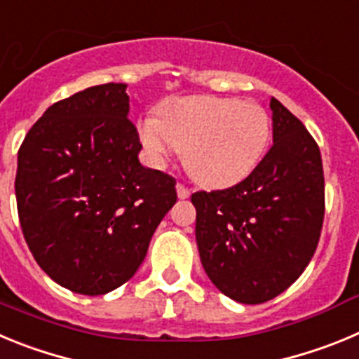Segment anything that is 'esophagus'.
<instances>
[{"label":"esophagus","instance_id":"esophagus-1","mask_svg":"<svg viewBox=\"0 0 359 359\" xmlns=\"http://www.w3.org/2000/svg\"><path fill=\"white\" fill-rule=\"evenodd\" d=\"M177 195H179L180 200H186V198H189L191 191H189V189H187L184 184H177Z\"/></svg>","mask_w":359,"mask_h":359}]
</instances>
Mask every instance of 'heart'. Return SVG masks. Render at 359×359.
I'll return each mask as SVG.
<instances>
[{
  "label": "heart",
  "mask_w": 359,
  "mask_h": 359,
  "mask_svg": "<svg viewBox=\"0 0 359 359\" xmlns=\"http://www.w3.org/2000/svg\"><path fill=\"white\" fill-rule=\"evenodd\" d=\"M137 137L151 166H166L184 150V166L200 186L224 189L243 182L259 166L272 121L256 102L187 96L164 103L161 116L144 114Z\"/></svg>",
  "instance_id": "1"
}]
</instances>
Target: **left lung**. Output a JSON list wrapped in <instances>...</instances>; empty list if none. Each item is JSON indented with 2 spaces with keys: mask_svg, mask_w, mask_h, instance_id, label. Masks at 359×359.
Listing matches in <instances>:
<instances>
[{
  "mask_svg": "<svg viewBox=\"0 0 359 359\" xmlns=\"http://www.w3.org/2000/svg\"><path fill=\"white\" fill-rule=\"evenodd\" d=\"M270 109L273 144L259 166L229 189L191 196L203 270L241 304L290 288L311 261L324 222L320 150L279 100Z\"/></svg>",
  "mask_w": 359,
  "mask_h": 359,
  "instance_id": "1",
  "label": "left lung"
}]
</instances>
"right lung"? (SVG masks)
Listing matches in <instances>:
<instances>
[{"label":"right lung","instance_id":"add662e5","mask_svg":"<svg viewBox=\"0 0 359 359\" xmlns=\"http://www.w3.org/2000/svg\"><path fill=\"white\" fill-rule=\"evenodd\" d=\"M127 83H103L46 109L18 154L15 198L35 261L57 284L105 295L143 263L177 202L175 179L140 163Z\"/></svg>","mask_w":359,"mask_h":359}]
</instances>
